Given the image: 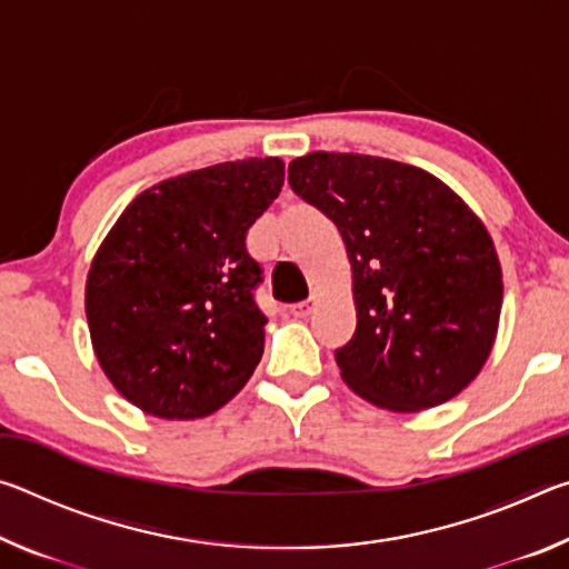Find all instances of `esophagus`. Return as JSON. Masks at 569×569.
<instances>
[{"label":"esophagus","mask_w":569,"mask_h":569,"mask_svg":"<svg viewBox=\"0 0 569 569\" xmlns=\"http://www.w3.org/2000/svg\"><path fill=\"white\" fill-rule=\"evenodd\" d=\"M313 306H316V296H311L303 303H293L291 306V316H296V319H308V316L313 313Z\"/></svg>","instance_id":"obj_1"}]
</instances>
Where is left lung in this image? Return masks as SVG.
<instances>
[{"mask_svg":"<svg viewBox=\"0 0 569 569\" xmlns=\"http://www.w3.org/2000/svg\"><path fill=\"white\" fill-rule=\"evenodd\" d=\"M288 182L349 253L356 333L336 351L341 379L401 413L455 399L489 359L502 311L485 223L431 172L387 158L308 152Z\"/></svg>","mask_w":569,"mask_h":569,"instance_id":"left-lung-1","label":"left lung"}]
</instances>
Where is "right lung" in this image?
I'll use <instances>...</instances> for the list:
<instances>
[{
	"label": "right lung",
	"instance_id": "right-lung-1",
	"mask_svg": "<svg viewBox=\"0 0 569 569\" xmlns=\"http://www.w3.org/2000/svg\"><path fill=\"white\" fill-rule=\"evenodd\" d=\"M283 176V160L248 158L162 180L104 236L84 313L104 377L138 409L190 421L246 387L268 323L246 233Z\"/></svg>",
	"mask_w": 569,
	"mask_h": 569
}]
</instances>
